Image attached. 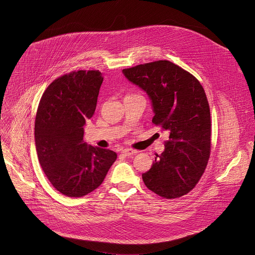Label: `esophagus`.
Instances as JSON below:
<instances>
[{"label": "esophagus", "mask_w": 255, "mask_h": 255, "mask_svg": "<svg viewBox=\"0 0 255 255\" xmlns=\"http://www.w3.org/2000/svg\"><path fill=\"white\" fill-rule=\"evenodd\" d=\"M136 152H137V150L132 149V148H125V149L122 150V154H123L124 156H126V157H129V156H131V155L136 154Z\"/></svg>", "instance_id": "1"}]
</instances>
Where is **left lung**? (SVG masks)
<instances>
[{
  "instance_id": "1",
  "label": "left lung",
  "mask_w": 255,
  "mask_h": 255,
  "mask_svg": "<svg viewBox=\"0 0 255 255\" xmlns=\"http://www.w3.org/2000/svg\"><path fill=\"white\" fill-rule=\"evenodd\" d=\"M122 73L146 92L155 115L152 123L169 133L164 151L142 174L144 184L166 199L188 194L204 173L210 155V110L204 89L193 75L168 60Z\"/></svg>"
}]
</instances>
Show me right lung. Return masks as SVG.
I'll return each mask as SVG.
<instances>
[{
  "mask_svg": "<svg viewBox=\"0 0 255 255\" xmlns=\"http://www.w3.org/2000/svg\"><path fill=\"white\" fill-rule=\"evenodd\" d=\"M103 81L99 71L64 75L49 85L39 104L35 122L39 162L49 181L67 197L96 190L117 160L115 151L83 141Z\"/></svg>",
  "mask_w": 255,
  "mask_h": 255,
  "instance_id": "obj_1",
  "label": "right lung"
}]
</instances>
